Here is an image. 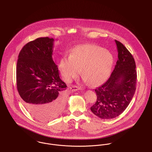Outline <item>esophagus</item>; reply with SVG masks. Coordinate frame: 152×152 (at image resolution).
<instances>
[{
	"label": "esophagus",
	"mask_w": 152,
	"mask_h": 152,
	"mask_svg": "<svg viewBox=\"0 0 152 152\" xmlns=\"http://www.w3.org/2000/svg\"><path fill=\"white\" fill-rule=\"evenodd\" d=\"M70 88H71V90H72L73 91H77L78 90L81 89V88H80L79 86H72Z\"/></svg>",
	"instance_id": "esophagus-1"
}]
</instances>
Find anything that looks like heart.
<instances>
[{"instance_id": "1", "label": "heart", "mask_w": 152, "mask_h": 152, "mask_svg": "<svg viewBox=\"0 0 152 152\" xmlns=\"http://www.w3.org/2000/svg\"><path fill=\"white\" fill-rule=\"evenodd\" d=\"M113 61V56L109 50L95 45H83L76 47L71 55L63 57L59 69L67 82L75 78L82 69L83 81L96 86L107 80Z\"/></svg>"}]
</instances>
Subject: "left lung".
<instances>
[{
  "mask_svg": "<svg viewBox=\"0 0 152 152\" xmlns=\"http://www.w3.org/2000/svg\"><path fill=\"white\" fill-rule=\"evenodd\" d=\"M118 60L108 80L95 89L97 100L91 107L98 117L106 120L120 115L129 105L136 90V64L133 56L115 40Z\"/></svg>",
  "mask_w": 152,
  "mask_h": 152,
  "instance_id": "obj_1",
  "label": "left lung"
}]
</instances>
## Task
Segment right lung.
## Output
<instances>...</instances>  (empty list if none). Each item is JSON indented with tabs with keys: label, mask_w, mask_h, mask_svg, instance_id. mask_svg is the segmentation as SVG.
Segmentation results:
<instances>
[{
	"label": "right lung",
	"mask_w": 152,
	"mask_h": 152,
	"mask_svg": "<svg viewBox=\"0 0 152 152\" xmlns=\"http://www.w3.org/2000/svg\"><path fill=\"white\" fill-rule=\"evenodd\" d=\"M54 39L39 38L27 43L18 57L17 87L24 105L35 118L49 121L63 110L67 85L53 60Z\"/></svg>",
	"instance_id": "1"
}]
</instances>
